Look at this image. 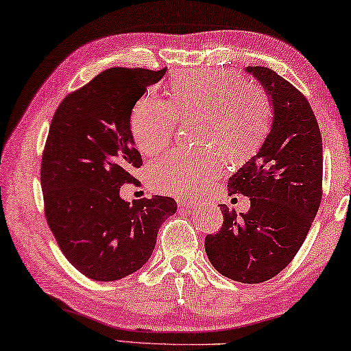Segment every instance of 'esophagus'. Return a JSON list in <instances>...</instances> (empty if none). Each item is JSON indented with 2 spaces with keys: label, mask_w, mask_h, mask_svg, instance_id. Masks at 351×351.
<instances>
[{
  "label": "esophagus",
  "mask_w": 351,
  "mask_h": 351,
  "mask_svg": "<svg viewBox=\"0 0 351 351\" xmlns=\"http://www.w3.org/2000/svg\"><path fill=\"white\" fill-rule=\"evenodd\" d=\"M193 204H196V199H193V197L179 199V205L183 206V208H189V206H193Z\"/></svg>",
  "instance_id": "34e87169"
}]
</instances>
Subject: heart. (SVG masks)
<instances>
[{
    "label": "heart",
    "mask_w": 351,
    "mask_h": 351,
    "mask_svg": "<svg viewBox=\"0 0 351 351\" xmlns=\"http://www.w3.org/2000/svg\"><path fill=\"white\" fill-rule=\"evenodd\" d=\"M266 91L238 76L217 71H185L171 82L169 101L147 93L130 113V134L138 151L151 155L169 145L177 119L197 118L196 141L205 147L177 151L149 165L152 186L186 194L205 186L228 162L255 154L271 128Z\"/></svg>",
    "instance_id": "obj_1"
}]
</instances>
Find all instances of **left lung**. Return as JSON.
Here are the masks:
<instances>
[{
    "mask_svg": "<svg viewBox=\"0 0 351 351\" xmlns=\"http://www.w3.org/2000/svg\"><path fill=\"white\" fill-rule=\"evenodd\" d=\"M271 99L274 119L260 151L228 179V193L250 197L239 213L221 204L222 227L206 234L217 272L239 283H263L294 260L322 200V136L302 91L266 66H247Z\"/></svg>",
    "mask_w": 351,
    "mask_h": 351,
    "instance_id": "obj_1",
    "label": "left lung"
}]
</instances>
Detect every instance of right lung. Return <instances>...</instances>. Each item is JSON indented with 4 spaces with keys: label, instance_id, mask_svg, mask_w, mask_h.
<instances>
[{
    "label": "right lung",
    "instance_id": "add662e5",
    "mask_svg": "<svg viewBox=\"0 0 351 351\" xmlns=\"http://www.w3.org/2000/svg\"><path fill=\"white\" fill-rule=\"evenodd\" d=\"M166 68H108L60 102L49 125L40 183L46 222L63 255L85 277L114 281L151 258L174 199L125 202L124 183L143 165L130 113Z\"/></svg>",
    "mask_w": 351,
    "mask_h": 351
}]
</instances>
